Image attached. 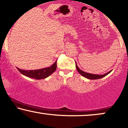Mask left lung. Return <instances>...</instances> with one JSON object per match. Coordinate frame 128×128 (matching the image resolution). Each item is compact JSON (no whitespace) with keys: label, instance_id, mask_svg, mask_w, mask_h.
<instances>
[{"label":"left lung","instance_id":"obj_1","mask_svg":"<svg viewBox=\"0 0 128 128\" xmlns=\"http://www.w3.org/2000/svg\"><path fill=\"white\" fill-rule=\"evenodd\" d=\"M76 68H77V71H78V72L81 74V75L83 76V77H86V78H87L88 79H90V80H96V79L102 78H103V77H104V76H107L108 74H109L110 72H112V70H111L108 72H107V73L103 74V75H98V74H93L88 73V72H83V71H82V70H80L78 67V66H77L76 62Z\"/></svg>","mask_w":128,"mask_h":128}]
</instances>
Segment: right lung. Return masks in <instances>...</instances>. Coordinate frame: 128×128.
<instances>
[{
    "label": "right lung",
    "instance_id": "right-lung-1",
    "mask_svg": "<svg viewBox=\"0 0 128 128\" xmlns=\"http://www.w3.org/2000/svg\"><path fill=\"white\" fill-rule=\"evenodd\" d=\"M56 61L50 67L42 69L34 70H21L19 68H17V69L18 70V71L21 74L26 76V77L35 78L36 80L46 78L51 74H52L56 70Z\"/></svg>",
    "mask_w": 128,
    "mask_h": 128
}]
</instances>
